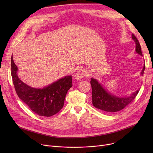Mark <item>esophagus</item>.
<instances>
[{
	"label": "esophagus",
	"mask_w": 153,
	"mask_h": 153,
	"mask_svg": "<svg viewBox=\"0 0 153 153\" xmlns=\"http://www.w3.org/2000/svg\"><path fill=\"white\" fill-rule=\"evenodd\" d=\"M87 71L84 69H79V71H77V72H76V76H75V77L77 79H82L83 77H84L85 76H86V75L87 74Z\"/></svg>",
	"instance_id": "1"
}]
</instances>
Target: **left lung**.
Masks as SVG:
<instances>
[{
    "label": "left lung",
    "mask_w": 153,
    "mask_h": 153,
    "mask_svg": "<svg viewBox=\"0 0 153 153\" xmlns=\"http://www.w3.org/2000/svg\"><path fill=\"white\" fill-rule=\"evenodd\" d=\"M132 38L136 43V53L142 56L141 46L137 38L134 34H132ZM144 69H145V64L141 72L142 76L144 74ZM91 84L92 86L93 105L95 108L107 113L117 112L123 109L133 101L140 91V90L136 91L129 97H118L106 91L95 79H91Z\"/></svg>",
    "instance_id": "1"
}]
</instances>
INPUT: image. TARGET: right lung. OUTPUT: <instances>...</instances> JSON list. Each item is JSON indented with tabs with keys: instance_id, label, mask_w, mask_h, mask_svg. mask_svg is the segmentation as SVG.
<instances>
[{
	"instance_id": "right-lung-1",
	"label": "right lung",
	"mask_w": 153,
	"mask_h": 153,
	"mask_svg": "<svg viewBox=\"0 0 153 153\" xmlns=\"http://www.w3.org/2000/svg\"><path fill=\"white\" fill-rule=\"evenodd\" d=\"M17 70L12 56L11 74L16 93L31 110L39 116L51 117L61 110L66 94L72 86L71 76L61 78L43 89H35L20 80Z\"/></svg>"
}]
</instances>
